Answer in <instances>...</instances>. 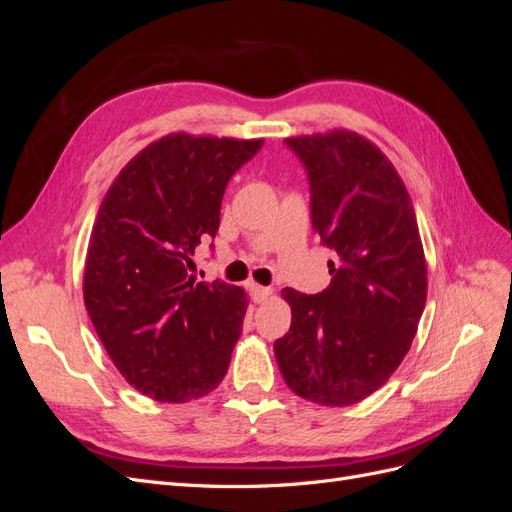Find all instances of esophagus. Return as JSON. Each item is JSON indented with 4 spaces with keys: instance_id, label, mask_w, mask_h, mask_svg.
I'll use <instances>...</instances> for the list:
<instances>
[{
    "instance_id": "34e87169",
    "label": "esophagus",
    "mask_w": 512,
    "mask_h": 512,
    "mask_svg": "<svg viewBox=\"0 0 512 512\" xmlns=\"http://www.w3.org/2000/svg\"><path fill=\"white\" fill-rule=\"evenodd\" d=\"M250 292H252V299L256 301V303H265L271 294H273V288H269V286H260V284H252L250 286Z\"/></svg>"
}]
</instances>
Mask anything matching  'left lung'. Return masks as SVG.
Returning a JSON list of instances; mask_svg holds the SVG:
<instances>
[{
    "mask_svg": "<svg viewBox=\"0 0 512 512\" xmlns=\"http://www.w3.org/2000/svg\"><path fill=\"white\" fill-rule=\"evenodd\" d=\"M312 183V224L333 250L331 284L282 290L290 331L275 342L288 389L320 406H352L404 361L427 301V260L404 181L352 130L286 138Z\"/></svg>",
    "mask_w": 512,
    "mask_h": 512,
    "instance_id": "8db88e82",
    "label": "left lung"
}]
</instances>
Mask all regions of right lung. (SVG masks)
<instances>
[{"mask_svg":"<svg viewBox=\"0 0 512 512\" xmlns=\"http://www.w3.org/2000/svg\"><path fill=\"white\" fill-rule=\"evenodd\" d=\"M262 138L170 132L121 168L87 245L83 299L104 350L162 404L209 395L241 337L247 294L196 282L194 250L220 228L228 179Z\"/></svg>","mask_w":512,"mask_h":512,"instance_id":"obj_1","label":"right lung"}]
</instances>
